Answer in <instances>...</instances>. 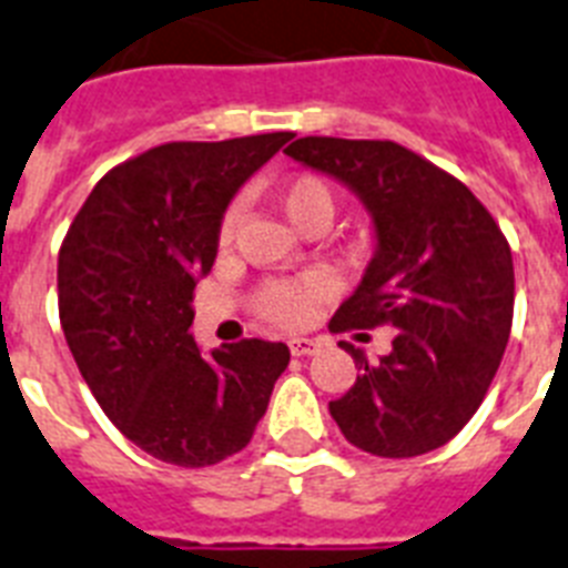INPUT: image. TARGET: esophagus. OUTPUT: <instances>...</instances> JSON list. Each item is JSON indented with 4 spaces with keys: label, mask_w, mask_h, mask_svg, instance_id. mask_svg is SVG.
<instances>
[{
    "label": "esophagus",
    "mask_w": 568,
    "mask_h": 568,
    "mask_svg": "<svg viewBox=\"0 0 568 568\" xmlns=\"http://www.w3.org/2000/svg\"><path fill=\"white\" fill-rule=\"evenodd\" d=\"M317 341L315 338H292L288 341V349H292V356H308V353H315Z\"/></svg>",
    "instance_id": "esophagus-1"
}]
</instances>
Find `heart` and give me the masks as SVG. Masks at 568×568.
Segmentation results:
<instances>
[{
  "mask_svg": "<svg viewBox=\"0 0 568 568\" xmlns=\"http://www.w3.org/2000/svg\"><path fill=\"white\" fill-rule=\"evenodd\" d=\"M276 204L283 215L292 221L297 230H306L308 224H326L335 212V195L329 183L315 174H294L276 186ZM236 206L227 210L221 219L219 239L227 244L236 230ZM335 292V280L326 271H306L297 276H283V280H268L262 283L251 297L253 312L283 329L303 326L312 317L315 306Z\"/></svg>",
  "mask_w": 568,
  "mask_h": 568,
  "instance_id": "heart-1",
  "label": "heart"
}]
</instances>
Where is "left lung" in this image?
Returning <instances> with one entry per match:
<instances>
[{
	"label": "left lung",
	"instance_id": "8db88e82",
	"mask_svg": "<svg viewBox=\"0 0 568 568\" xmlns=\"http://www.w3.org/2000/svg\"><path fill=\"white\" fill-rule=\"evenodd\" d=\"M285 154L344 183L371 215L376 251L329 329H396L379 362L341 341L362 373L329 403L332 419L379 458L449 444L478 412L508 347V239L460 180L396 142L303 136Z\"/></svg>",
	"mask_w": 568,
	"mask_h": 568
}]
</instances>
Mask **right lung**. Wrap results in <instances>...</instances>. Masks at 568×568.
Listing matches in <instances>:
<instances>
[{
    "mask_svg": "<svg viewBox=\"0 0 568 568\" xmlns=\"http://www.w3.org/2000/svg\"><path fill=\"white\" fill-rule=\"evenodd\" d=\"M292 136L156 145L95 183L60 244V326L78 371L156 460L210 467L242 452L288 367V347L260 338L206 356L189 326L230 201Z\"/></svg>",
    "mask_w": 568,
    "mask_h": 568,
    "instance_id": "right-lung-1",
    "label": "right lung"
}]
</instances>
